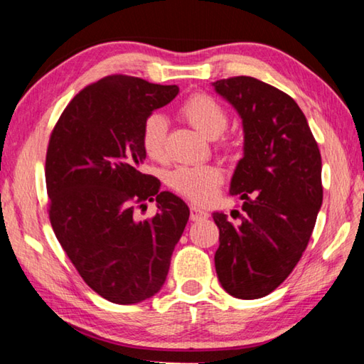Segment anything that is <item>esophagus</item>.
<instances>
[{"label": "esophagus", "mask_w": 364, "mask_h": 364, "mask_svg": "<svg viewBox=\"0 0 364 364\" xmlns=\"http://www.w3.org/2000/svg\"><path fill=\"white\" fill-rule=\"evenodd\" d=\"M207 217H208V212L204 210V208H200L197 205H191V220L199 221V220H205Z\"/></svg>", "instance_id": "obj_1"}]
</instances>
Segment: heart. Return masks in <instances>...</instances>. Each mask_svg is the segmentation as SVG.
<instances>
[{
	"label": "heart",
	"instance_id": "obj_1",
	"mask_svg": "<svg viewBox=\"0 0 364 364\" xmlns=\"http://www.w3.org/2000/svg\"><path fill=\"white\" fill-rule=\"evenodd\" d=\"M181 115L205 138L215 139L226 130L230 115L215 97L199 93L188 97L180 109ZM167 119L162 114L147 115L141 127V146L146 156L152 160L165 157V139H167ZM223 181V173L215 165H196L180 167L171 171L170 186L188 199L207 204L215 196Z\"/></svg>",
	"mask_w": 364,
	"mask_h": 364
}]
</instances>
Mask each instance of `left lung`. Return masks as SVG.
Here are the masks:
<instances>
[{
  "mask_svg": "<svg viewBox=\"0 0 364 364\" xmlns=\"http://www.w3.org/2000/svg\"><path fill=\"white\" fill-rule=\"evenodd\" d=\"M212 85L242 120L244 157L230 193L245 199L239 225L213 213L215 269L232 297L260 299L292 273L310 241L323 204L321 154L304 112L281 90L254 77Z\"/></svg>",
  "mask_w": 364,
  "mask_h": 364,
  "instance_id": "1",
  "label": "left lung"
}]
</instances>
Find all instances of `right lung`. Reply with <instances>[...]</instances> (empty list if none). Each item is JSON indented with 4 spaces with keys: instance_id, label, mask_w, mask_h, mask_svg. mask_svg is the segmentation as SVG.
I'll return each mask as SVG.
<instances>
[{
    "instance_id": "obj_1",
    "label": "right lung",
    "mask_w": 364,
    "mask_h": 364,
    "mask_svg": "<svg viewBox=\"0 0 364 364\" xmlns=\"http://www.w3.org/2000/svg\"><path fill=\"white\" fill-rule=\"evenodd\" d=\"M176 85L109 75L69 102L49 138V220L78 274L112 304L156 295L189 218L183 199L141 173V127L173 101ZM156 200L159 212L139 220L136 207Z\"/></svg>"
}]
</instances>
